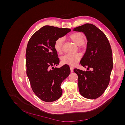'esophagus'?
<instances>
[{
	"label": "esophagus",
	"mask_w": 125,
	"mask_h": 125,
	"mask_svg": "<svg viewBox=\"0 0 125 125\" xmlns=\"http://www.w3.org/2000/svg\"><path fill=\"white\" fill-rule=\"evenodd\" d=\"M70 70L71 73H73V66H70Z\"/></svg>",
	"instance_id": "obj_1"
}]
</instances>
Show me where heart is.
<instances>
[{"mask_svg":"<svg viewBox=\"0 0 125 125\" xmlns=\"http://www.w3.org/2000/svg\"><path fill=\"white\" fill-rule=\"evenodd\" d=\"M70 40L73 42L74 44L79 45L83 43L84 41V35L81 33L76 32L72 34L69 36ZM63 37H59L57 39L54 43V48L56 51L58 52H61L63 45ZM81 58V55L79 53L69 54L63 56L62 61L64 64H68L70 65H75L79 62Z\"/></svg>","mask_w":125,"mask_h":125,"instance_id":"heart-1","label":"heart"}]
</instances>
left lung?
<instances>
[{
    "label": "left lung",
    "instance_id": "obj_1",
    "mask_svg": "<svg viewBox=\"0 0 125 125\" xmlns=\"http://www.w3.org/2000/svg\"><path fill=\"white\" fill-rule=\"evenodd\" d=\"M73 31L83 33L88 41L80 61L88 70H73L78 76L79 92L86 99H95L103 94L110 80L113 66L111 45L105 34L93 24L86 23Z\"/></svg>",
    "mask_w": 125,
    "mask_h": 125
}]
</instances>
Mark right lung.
<instances>
[{"label": "right lung", "mask_w": 125, "mask_h": 125, "mask_svg": "<svg viewBox=\"0 0 125 125\" xmlns=\"http://www.w3.org/2000/svg\"><path fill=\"white\" fill-rule=\"evenodd\" d=\"M71 29L45 25L29 40L26 50V74L33 91L45 102H54L62 96V82L70 73L68 65L54 68L59 62L54 48L55 41Z\"/></svg>", "instance_id": "add662e5"}]
</instances>
